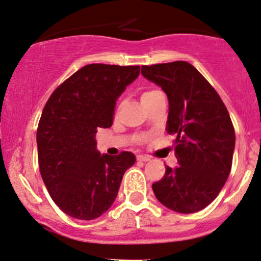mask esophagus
<instances>
[{
    "mask_svg": "<svg viewBox=\"0 0 261 261\" xmlns=\"http://www.w3.org/2000/svg\"><path fill=\"white\" fill-rule=\"evenodd\" d=\"M137 160L143 161V163H147V161L150 160V158L147 156V155H137Z\"/></svg>",
    "mask_w": 261,
    "mask_h": 261,
    "instance_id": "esophagus-1",
    "label": "esophagus"
}]
</instances>
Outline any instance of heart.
Returning a JSON list of instances; mask_svg holds the SVG:
<instances>
[{"label":"heart","mask_w":261,"mask_h":261,"mask_svg":"<svg viewBox=\"0 0 261 261\" xmlns=\"http://www.w3.org/2000/svg\"><path fill=\"white\" fill-rule=\"evenodd\" d=\"M158 94H160V91H158V90H147V91H144V92H142V95H141V102H142V105H146L147 102H149L150 100H153V98L156 96Z\"/></svg>","instance_id":"1"}]
</instances>
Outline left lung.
<instances>
[{
  "label": "left lung",
  "instance_id": "left-lung-1",
  "mask_svg": "<svg viewBox=\"0 0 261 261\" xmlns=\"http://www.w3.org/2000/svg\"><path fill=\"white\" fill-rule=\"evenodd\" d=\"M142 75L169 98L167 134L174 135L178 166H167L151 188L178 213L203 210L218 196L232 165L235 130L218 92L187 61L142 66Z\"/></svg>",
  "mask_w": 261,
  "mask_h": 261
}]
</instances>
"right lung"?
I'll return each mask as SVG.
<instances>
[{
  "mask_svg": "<svg viewBox=\"0 0 261 261\" xmlns=\"http://www.w3.org/2000/svg\"><path fill=\"white\" fill-rule=\"evenodd\" d=\"M138 74L140 66L87 65L59 85L43 108L39 171L49 195L70 217L92 220L107 212L136 161L130 151L101 155L95 135L112 126L115 102Z\"/></svg>",
  "mask_w": 261,
  "mask_h": 261,
  "instance_id": "obj_1",
  "label": "right lung"
}]
</instances>
